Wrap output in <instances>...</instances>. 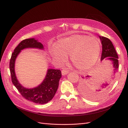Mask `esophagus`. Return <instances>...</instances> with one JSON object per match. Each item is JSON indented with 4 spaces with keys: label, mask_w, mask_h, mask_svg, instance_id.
<instances>
[{
    "label": "esophagus",
    "mask_w": 128,
    "mask_h": 128,
    "mask_svg": "<svg viewBox=\"0 0 128 128\" xmlns=\"http://www.w3.org/2000/svg\"><path fill=\"white\" fill-rule=\"evenodd\" d=\"M68 73H69V70H68V69H67L66 68L63 69L62 70V71H61V74H62V75L63 76H64L68 74Z\"/></svg>",
    "instance_id": "1"
}]
</instances>
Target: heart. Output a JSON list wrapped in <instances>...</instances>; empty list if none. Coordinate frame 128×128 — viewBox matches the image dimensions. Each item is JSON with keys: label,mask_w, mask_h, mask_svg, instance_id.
Here are the masks:
<instances>
[{"label": "heart", "mask_w": 128, "mask_h": 128, "mask_svg": "<svg viewBox=\"0 0 128 128\" xmlns=\"http://www.w3.org/2000/svg\"><path fill=\"white\" fill-rule=\"evenodd\" d=\"M101 51L97 38L86 34H74L58 40L50 50L53 60L62 64L69 55L72 64L80 70L90 68L97 61Z\"/></svg>", "instance_id": "obj_1"}]
</instances>
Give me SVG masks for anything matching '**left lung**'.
Wrapping results in <instances>:
<instances>
[{"instance_id": "1", "label": "left lung", "mask_w": 128, "mask_h": 128, "mask_svg": "<svg viewBox=\"0 0 128 128\" xmlns=\"http://www.w3.org/2000/svg\"><path fill=\"white\" fill-rule=\"evenodd\" d=\"M102 45V53L101 61L106 60H110L113 64V74L115 76V74L118 72V56L116 50L112 44V42L108 38L99 36ZM91 76H86L82 77L83 80L80 86V90L82 94L86 98L90 100H96L105 94L109 90L114 77H111L110 80L104 82L102 84H98L94 86L90 80Z\"/></svg>"}]
</instances>
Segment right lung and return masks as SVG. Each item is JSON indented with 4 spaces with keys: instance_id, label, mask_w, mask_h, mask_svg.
Segmentation results:
<instances>
[{
    "instance_id": "1",
    "label": "right lung",
    "mask_w": 128,
    "mask_h": 128,
    "mask_svg": "<svg viewBox=\"0 0 128 128\" xmlns=\"http://www.w3.org/2000/svg\"><path fill=\"white\" fill-rule=\"evenodd\" d=\"M25 48H37L44 50V46L34 38L26 39L21 42L12 54L10 62L11 78L14 86L16 87L23 97L32 102L44 104L51 100L54 96L59 86L61 72L60 70L48 69L43 81L39 86L33 88H26L18 82L15 72V62L21 50Z\"/></svg>"
}]
</instances>
